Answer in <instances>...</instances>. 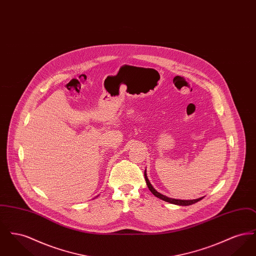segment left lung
Returning <instances> with one entry per match:
<instances>
[{
  "label": "left lung",
  "instance_id": "obj_1",
  "mask_svg": "<svg viewBox=\"0 0 256 256\" xmlns=\"http://www.w3.org/2000/svg\"><path fill=\"white\" fill-rule=\"evenodd\" d=\"M144 174H145V180H146V185H148L150 191L154 195L156 196H158V198H161V200H165V202H170V204H176V206H191V204H196V202H200V200H202V198H196V200H176V198H168V196H166L162 195V194L158 193V192L152 187V185L150 184V182H148V178H146V170H145Z\"/></svg>",
  "mask_w": 256,
  "mask_h": 256
}]
</instances>
